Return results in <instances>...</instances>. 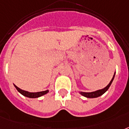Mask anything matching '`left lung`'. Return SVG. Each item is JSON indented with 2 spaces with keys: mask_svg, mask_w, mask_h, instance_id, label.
I'll return each mask as SVG.
<instances>
[{
  "mask_svg": "<svg viewBox=\"0 0 129 129\" xmlns=\"http://www.w3.org/2000/svg\"><path fill=\"white\" fill-rule=\"evenodd\" d=\"M114 75H115V73H114V76H113V78L111 80V81L110 82V83L107 85V86H106L105 88H103V89H101V90H96L95 92H80V93L82 96H85L86 98H97L98 96H100L101 95H102L103 94H104L105 92L108 90V88L110 86L111 84H112V81L114 80Z\"/></svg>",
  "mask_w": 129,
  "mask_h": 129,
  "instance_id": "8db88e82",
  "label": "left lung"
}]
</instances>
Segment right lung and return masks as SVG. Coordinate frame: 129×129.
<instances>
[{
    "mask_svg": "<svg viewBox=\"0 0 129 129\" xmlns=\"http://www.w3.org/2000/svg\"><path fill=\"white\" fill-rule=\"evenodd\" d=\"M15 87L16 88L18 92H20L22 95L23 96H26V97H28V98H38V97H40V96H43V95H45L47 93H48L49 90H45V91H42V92H27V91H25V90H23L20 89L19 88H18L16 85L14 84Z\"/></svg>",
    "mask_w": 129,
    "mask_h": 129,
    "instance_id": "1",
    "label": "right lung"
}]
</instances>
